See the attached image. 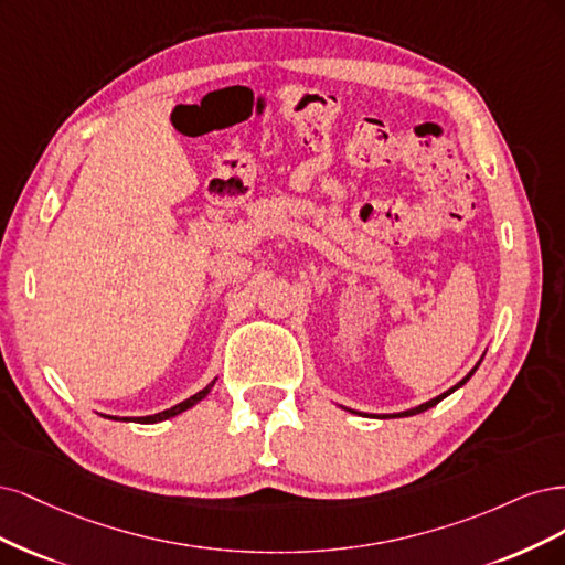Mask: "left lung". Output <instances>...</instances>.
<instances>
[{"label":"left lung","mask_w":565,"mask_h":565,"mask_svg":"<svg viewBox=\"0 0 565 565\" xmlns=\"http://www.w3.org/2000/svg\"><path fill=\"white\" fill-rule=\"evenodd\" d=\"M486 356V354H483ZM483 356L479 359V363L483 361ZM479 363H477V366L475 369H471L460 382H458V385H452L450 390H446L444 394H439V396H434V398H429V402H425V404H420V406H415V408H408V411H402V413H390V415H380V417H408V415H417V413H423V411H429L431 406H436V404H439V402H444V398L448 396V394H452L455 390H460L462 385H465V382L471 377V375H475L477 373V369H479ZM350 413H354V411H350Z\"/></svg>","instance_id":"8db88e82"}]
</instances>
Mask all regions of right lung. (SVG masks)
Masks as SVG:
<instances>
[{"instance_id": "1", "label": "right lung", "mask_w": 565, "mask_h": 565, "mask_svg": "<svg viewBox=\"0 0 565 565\" xmlns=\"http://www.w3.org/2000/svg\"><path fill=\"white\" fill-rule=\"evenodd\" d=\"M215 380H217V377H215ZM215 380L209 382V385H206L202 392H196L194 396L185 398V402H180V404H175V406H171V408H167V411H161V413H154V415H145V417H115V415H103V417H110V420H124V423H142V425L163 423V420H169V417H175V415H180V413L190 411V408L196 406L199 402H204V398L209 396V392L213 390Z\"/></svg>"}]
</instances>
